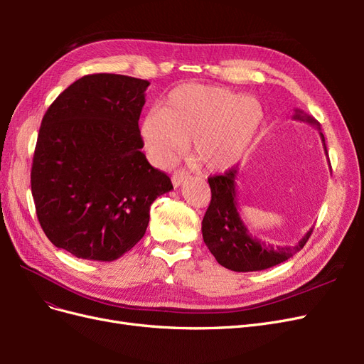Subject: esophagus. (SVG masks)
I'll return each mask as SVG.
<instances>
[{"instance_id": "34e87169", "label": "esophagus", "mask_w": 364, "mask_h": 364, "mask_svg": "<svg viewBox=\"0 0 364 364\" xmlns=\"http://www.w3.org/2000/svg\"><path fill=\"white\" fill-rule=\"evenodd\" d=\"M186 179H188V173L183 171V170L174 171L173 176H171V182L174 185V188H178V186H181Z\"/></svg>"}]
</instances>
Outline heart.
I'll return each mask as SVG.
<instances>
[{
    "label": "heart",
    "mask_w": 364,
    "mask_h": 364,
    "mask_svg": "<svg viewBox=\"0 0 364 364\" xmlns=\"http://www.w3.org/2000/svg\"><path fill=\"white\" fill-rule=\"evenodd\" d=\"M264 124L262 105L225 86L185 83L153 107L139 123L142 147L156 167H168L191 142V161L222 173L243 161Z\"/></svg>",
    "instance_id": "obj_1"
}]
</instances>
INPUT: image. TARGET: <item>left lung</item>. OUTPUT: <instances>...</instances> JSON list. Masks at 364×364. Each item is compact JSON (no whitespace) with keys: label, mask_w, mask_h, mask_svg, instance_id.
<instances>
[{"label":"left lung","mask_w":364,"mask_h":364,"mask_svg":"<svg viewBox=\"0 0 364 364\" xmlns=\"http://www.w3.org/2000/svg\"><path fill=\"white\" fill-rule=\"evenodd\" d=\"M293 118L306 121L317 127L323 142L325 155L328 156L325 136L317 121L299 109H296ZM237 176L238 168L234 167L225 174L208 178L209 186H211V203H209L202 222L205 245L211 250L220 266L234 272L266 270L287 261L305 246L313 232V228L294 246L273 247L272 245L252 237L238 213Z\"/></svg>","instance_id":"left-lung-1"}]
</instances>
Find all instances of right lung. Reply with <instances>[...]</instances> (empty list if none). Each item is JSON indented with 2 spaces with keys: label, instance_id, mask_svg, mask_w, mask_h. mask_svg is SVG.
<instances>
[{
  "label": "right lung",
  "instance_id": "right-lung-1",
  "mask_svg": "<svg viewBox=\"0 0 364 364\" xmlns=\"http://www.w3.org/2000/svg\"><path fill=\"white\" fill-rule=\"evenodd\" d=\"M150 83L91 74L42 118L31 165L38 220L51 243L91 261H114L144 237L150 206L173 190L141 151L138 121Z\"/></svg>",
  "mask_w": 364,
  "mask_h": 364
}]
</instances>
